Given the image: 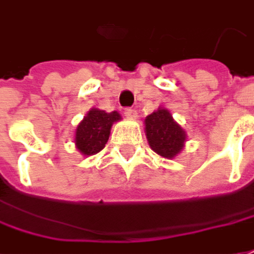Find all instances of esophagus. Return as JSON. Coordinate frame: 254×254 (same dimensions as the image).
<instances>
[{
  "mask_svg": "<svg viewBox=\"0 0 254 254\" xmlns=\"http://www.w3.org/2000/svg\"><path fill=\"white\" fill-rule=\"evenodd\" d=\"M124 114H125L127 118H136V117H137V112H136V110H133V108H125V110H124Z\"/></svg>",
  "mask_w": 254,
  "mask_h": 254,
  "instance_id": "34e87169",
  "label": "esophagus"
}]
</instances>
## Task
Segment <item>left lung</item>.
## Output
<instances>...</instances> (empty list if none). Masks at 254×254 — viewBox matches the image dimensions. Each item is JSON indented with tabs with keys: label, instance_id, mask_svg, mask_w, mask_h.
<instances>
[{
	"label": "left lung",
	"instance_id": "1",
	"mask_svg": "<svg viewBox=\"0 0 254 254\" xmlns=\"http://www.w3.org/2000/svg\"><path fill=\"white\" fill-rule=\"evenodd\" d=\"M146 137L150 147L166 159L179 154L186 142V132L174 122L167 110H157L144 119Z\"/></svg>",
	"mask_w": 254,
	"mask_h": 254
}]
</instances>
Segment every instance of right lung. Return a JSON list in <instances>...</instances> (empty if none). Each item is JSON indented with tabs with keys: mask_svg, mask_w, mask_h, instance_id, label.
<instances>
[{
	"mask_svg": "<svg viewBox=\"0 0 254 254\" xmlns=\"http://www.w3.org/2000/svg\"><path fill=\"white\" fill-rule=\"evenodd\" d=\"M121 119L118 112L91 110L75 129V146L85 156L101 152L108 142L111 127Z\"/></svg>",
	"mask_w": 254,
	"mask_h": 254,
	"instance_id": "right-lung-1",
	"label": "right lung"
}]
</instances>
